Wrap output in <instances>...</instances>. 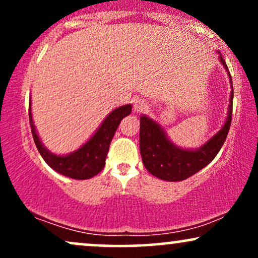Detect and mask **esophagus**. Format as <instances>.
<instances>
[{"label": "esophagus", "mask_w": 258, "mask_h": 258, "mask_svg": "<svg viewBox=\"0 0 258 258\" xmlns=\"http://www.w3.org/2000/svg\"><path fill=\"white\" fill-rule=\"evenodd\" d=\"M133 109H135L136 112H141V111L146 110L147 103L144 102V100H142V99L135 100V103H133Z\"/></svg>", "instance_id": "34e87169"}]
</instances>
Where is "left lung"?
<instances>
[{"mask_svg": "<svg viewBox=\"0 0 258 258\" xmlns=\"http://www.w3.org/2000/svg\"><path fill=\"white\" fill-rule=\"evenodd\" d=\"M220 60L228 72L226 61L221 54ZM229 79L232 93H230L229 109H228L226 122L220 131L199 149H182L174 146L158 122L149 119L146 115L141 116L139 149H141V156L144 166L153 176L160 179L168 180V182H178V180L186 179L193 176L215 159L226 142L230 123H232L234 94L230 75Z\"/></svg>", "mask_w": 258, "mask_h": 258, "instance_id": "8db88e82", "label": "left lung"}]
</instances>
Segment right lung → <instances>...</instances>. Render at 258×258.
I'll use <instances>...</instances> for the list:
<instances>
[{
	"label": "right lung",
	"instance_id": "add662e5",
	"mask_svg": "<svg viewBox=\"0 0 258 258\" xmlns=\"http://www.w3.org/2000/svg\"><path fill=\"white\" fill-rule=\"evenodd\" d=\"M131 104L122 105L112 110L105 117V120L103 121L96 133L86 142L84 146L74 153L63 156L55 155L48 149H46V147H43L42 142L40 141V137L36 132V128H35L34 121H32L31 102L30 106H29V119H30L34 142L47 165L54 171H57L58 173L69 177V178L88 179L98 174L103 170L105 165L106 154H108L109 146H110L115 131L119 127L121 120L131 114Z\"/></svg>",
	"mask_w": 258,
	"mask_h": 258
}]
</instances>
